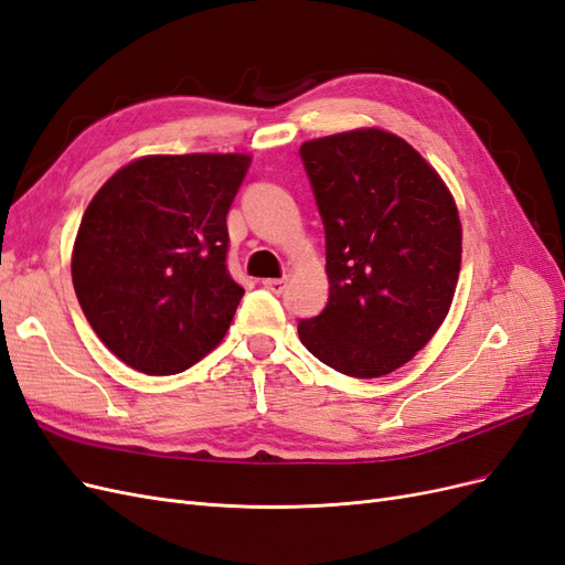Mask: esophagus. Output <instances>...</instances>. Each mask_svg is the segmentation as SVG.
<instances>
[{"mask_svg":"<svg viewBox=\"0 0 565 565\" xmlns=\"http://www.w3.org/2000/svg\"><path fill=\"white\" fill-rule=\"evenodd\" d=\"M264 287L268 289V292H273V295H280L282 289L287 287V280L285 278H266Z\"/></svg>","mask_w":565,"mask_h":565,"instance_id":"obj_1","label":"esophagus"}]
</instances>
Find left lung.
Segmentation results:
<instances>
[{"instance_id": "1", "label": "left lung", "mask_w": 565, "mask_h": 565, "mask_svg": "<svg viewBox=\"0 0 565 565\" xmlns=\"http://www.w3.org/2000/svg\"><path fill=\"white\" fill-rule=\"evenodd\" d=\"M324 224L330 299L299 322L318 361L358 380L405 365L446 320L461 224L446 181L401 136L361 127L299 148Z\"/></svg>"}]
</instances>
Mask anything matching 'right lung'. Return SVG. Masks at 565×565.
<instances>
[{
    "instance_id": "1",
    "label": "right lung",
    "mask_w": 565,
    "mask_h": 565,
    "mask_svg": "<svg viewBox=\"0 0 565 565\" xmlns=\"http://www.w3.org/2000/svg\"><path fill=\"white\" fill-rule=\"evenodd\" d=\"M252 156H143L92 198L73 285L98 339L143 374H177L226 337L245 289L226 268V214Z\"/></svg>"
}]
</instances>
